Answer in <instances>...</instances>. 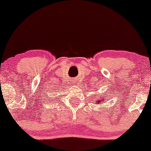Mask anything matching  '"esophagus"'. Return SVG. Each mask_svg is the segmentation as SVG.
Listing matches in <instances>:
<instances>
[{
    "label": "esophagus",
    "mask_w": 151,
    "mask_h": 151,
    "mask_svg": "<svg viewBox=\"0 0 151 151\" xmlns=\"http://www.w3.org/2000/svg\"><path fill=\"white\" fill-rule=\"evenodd\" d=\"M72 83H73V84H75V82H74V81H72Z\"/></svg>",
    "instance_id": "1"
}]
</instances>
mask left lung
<instances>
[{
  "instance_id": "1",
  "label": "left lung",
  "mask_w": 151,
  "mask_h": 151,
  "mask_svg": "<svg viewBox=\"0 0 151 151\" xmlns=\"http://www.w3.org/2000/svg\"><path fill=\"white\" fill-rule=\"evenodd\" d=\"M105 100H106V99H105L104 98V97H102V98L101 99H99L98 101L95 102V103H96V104H99V103H100V102H101V101H105Z\"/></svg>"
}]
</instances>
